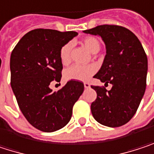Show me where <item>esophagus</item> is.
Masks as SVG:
<instances>
[{"label": "esophagus", "mask_w": 154, "mask_h": 154, "mask_svg": "<svg viewBox=\"0 0 154 154\" xmlns=\"http://www.w3.org/2000/svg\"><path fill=\"white\" fill-rule=\"evenodd\" d=\"M84 88H90V84L88 82H84Z\"/></svg>", "instance_id": "esophagus-1"}]
</instances>
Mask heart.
I'll return each mask as SVG.
<instances>
[{"label": "heart", "mask_w": 154, "mask_h": 154, "mask_svg": "<svg viewBox=\"0 0 154 154\" xmlns=\"http://www.w3.org/2000/svg\"><path fill=\"white\" fill-rule=\"evenodd\" d=\"M83 44L87 49L92 53L96 54L100 49V42L97 38L94 36H88L83 39ZM72 42L66 43L59 52V57L61 63L66 66L70 63L71 60V49H72ZM96 72V67L94 66H79L73 65L71 67L67 68L64 72V77L67 81H79V82H85L88 81Z\"/></svg>", "instance_id": "heart-1"}]
</instances>
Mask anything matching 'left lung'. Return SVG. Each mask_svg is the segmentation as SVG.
Segmentation results:
<instances>
[{"label": "left lung", "instance_id": "8db88e82", "mask_svg": "<svg viewBox=\"0 0 154 154\" xmlns=\"http://www.w3.org/2000/svg\"><path fill=\"white\" fill-rule=\"evenodd\" d=\"M83 32L98 35L105 42L106 55L94 78L112 85L110 90L91 86L97 95L91 104L92 115L102 125H124L136 113L145 91L148 62L143 46L131 31L119 26H97Z\"/></svg>", "mask_w": 154, "mask_h": 154}]
</instances>
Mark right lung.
Wrapping results in <instances>:
<instances>
[{
  "label": "right lung",
  "mask_w": 154,
  "mask_h": 154,
  "mask_svg": "<svg viewBox=\"0 0 154 154\" xmlns=\"http://www.w3.org/2000/svg\"><path fill=\"white\" fill-rule=\"evenodd\" d=\"M77 35L76 32L35 29L25 34L11 53L13 93L29 123L42 131L53 132L66 125L84 90L79 81H69L55 92L49 88L62 77L60 49Z\"/></svg>",
  "instance_id": "right-lung-1"
}]
</instances>
